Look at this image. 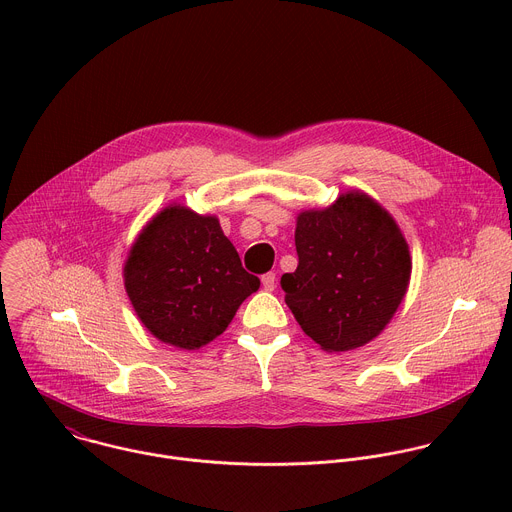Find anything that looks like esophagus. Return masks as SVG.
Here are the masks:
<instances>
[{
  "label": "esophagus",
  "mask_w": 512,
  "mask_h": 512,
  "mask_svg": "<svg viewBox=\"0 0 512 512\" xmlns=\"http://www.w3.org/2000/svg\"><path fill=\"white\" fill-rule=\"evenodd\" d=\"M275 281H277V277H275V273H271V271L261 277V283H263V289H265V291H273V289H275Z\"/></svg>",
  "instance_id": "obj_1"
}]
</instances>
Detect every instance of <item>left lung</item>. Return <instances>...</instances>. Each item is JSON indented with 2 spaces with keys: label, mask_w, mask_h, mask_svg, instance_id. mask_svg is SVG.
<instances>
[{
  "label": "left lung",
  "mask_w": 512,
  "mask_h": 512,
  "mask_svg": "<svg viewBox=\"0 0 512 512\" xmlns=\"http://www.w3.org/2000/svg\"><path fill=\"white\" fill-rule=\"evenodd\" d=\"M296 251L298 269L281 275L285 304L328 352L377 338L407 294L409 245L393 216L364 192L300 212Z\"/></svg>",
  "instance_id": "obj_1"
}]
</instances>
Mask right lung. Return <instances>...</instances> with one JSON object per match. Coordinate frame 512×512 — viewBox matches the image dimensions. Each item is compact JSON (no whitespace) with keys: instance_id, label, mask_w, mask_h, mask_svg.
Here are the masks:
<instances>
[{"instance_id":"1","label":"right lung","mask_w":512,"mask_h":512,"mask_svg":"<svg viewBox=\"0 0 512 512\" xmlns=\"http://www.w3.org/2000/svg\"><path fill=\"white\" fill-rule=\"evenodd\" d=\"M131 306L158 340L196 350L221 336L259 289L216 216L170 204L137 235L123 267Z\"/></svg>"}]
</instances>
